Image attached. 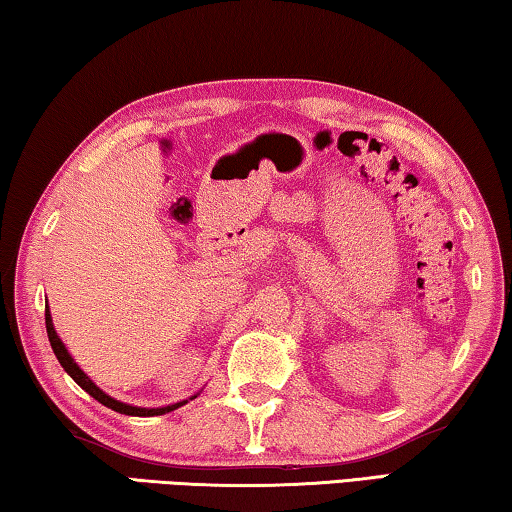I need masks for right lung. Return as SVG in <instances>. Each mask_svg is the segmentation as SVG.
Segmentation results:
<instances>
[{
  "label": "right lung",
  "instance_id": "1",
  "mask_svg": "<svg viewBox=\"0 0 512 512\" xmlns=\"http://www.w3.org/2000/svg\"><path fill=\"white\" fill-rule=\"evenodd\" d=\"M45 324H47V335H49V345H52V349H54V354H56V358H58V363L63 365V370L72 376L74 381H77L83 390L88 392V395L92 397V399H97L99 404H104L106 408H111V410H115V413H120V415H131V417H154V415H165V413H170V410H177L179 406H183V404H188L190 399H195L197 395H192L190 399H183V401H177V404H167V406H158V408H142V406H133V404H124V401H120V399H115V397H111V395H106V392L99 388L97 383H92V379L90 376L81 370V367L74 363V358L70 356V351H67V347L63 345V340H61V335L56 333V329H54V322H52V313H49V306H45Z\"/></svg>",
  "mask_w": 512,
  "mask_h": 512
}]
</instances>
